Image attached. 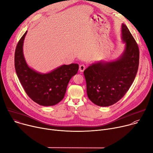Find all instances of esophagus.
<instances>
[{"label": "esophagus", "instance_id": "1", "mask_svg": "<svg viewBox=\"0 0 153 153\" xmlns=\"http://www.w3.org/2000/svg\"><path fill=\"white\" fill-rule=\"evenodd\" d=\"M85 69V66L84 65H80L79 66V71L82 73Z\"/></svg>", "mask_w": 153, "mask_h": 153}]
</instances>
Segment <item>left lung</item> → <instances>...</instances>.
Returning <instances> with one entry per match:
<instances>
[{"mask_svg": "<svg viewBox=\"0 0 153 153\" xmlns=\"http://www.w3.org/2000/svg\"><path fill=\"white\" fill-rule=\"evenodd\" d=\"M121 39L125 46L118 59L92 63L84 71L88 97L97 105L107 107L117 102L128 91L136 76L139 49L124 24L121 25Z\"/></svg>", "mask_w": 153, "mask_h": 153, "instance_id": "left-lung-1", "label": "left lung"}]
</instances>
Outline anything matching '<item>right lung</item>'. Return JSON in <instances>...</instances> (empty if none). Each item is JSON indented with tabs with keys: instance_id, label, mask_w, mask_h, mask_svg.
<instances>
[{
	"instance_id": "add662e5",
	"label": "right lung",
	"mask_w": 153,
	"mask_h": 153,
	"mask_svg": "<svg viewBox=\"0 0 153 153\" xmlns=\"http://www.w3.org/2000/svg\"><path fill=\"white\" fill-rule=\"evenodd\" d=\"M27 33L19 41L15 51L17 76L25 93L34 102L43 106L54 105L63 99L69 80L78 71L79 65H63L48 73L34 70L27 65L23 53Z\"/></svg>"
}]
</instances>
